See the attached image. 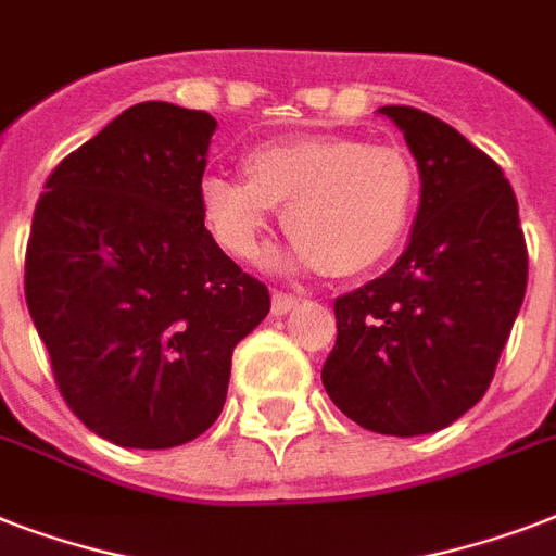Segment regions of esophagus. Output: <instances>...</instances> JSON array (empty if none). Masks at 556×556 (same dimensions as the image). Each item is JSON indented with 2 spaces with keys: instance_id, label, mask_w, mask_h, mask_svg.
Returning a JSON list of instances; mask_svg holds the SVG:
<instances>
[{
  "instance_id": "esophagus-1",
  "label": "esophagus",
  "mask_w": 556,
  "mask_h": 556,
  "mask_svg": "<svg viewBox=\"0 0 556 556\" xmlns=\"http://www.w3.org/2000/svg\"><path fill=\"white\" fill-rule=\"evenodd\" d=\"M296 303H300V296L282 294V291H274V296H270V312L277 314V317H282V314H288L291 308H296Z\"/></svg>"
}]
</instances>
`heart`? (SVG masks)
<instances>
[{
  "label": "heart",
  "instance_id": "b5f03b06",
  "mask_svg": "<svg viewBox=\"0 0 556 556\" xmlns=\"http://www.w3.org/2000/svg\"><path fill=\"white\" fill-rule=\"evenodd\" d=\"M244 176L210 173L199 185L201 218L236 260H253L277 207L294 236L277 265L355 277L404 239L415 204V167L392 143L312 135L262 143Z\"/></svg>",
  "mask_w": 556,
  "mask_h": 556
}]
</instances>
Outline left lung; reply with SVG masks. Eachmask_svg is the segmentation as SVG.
Masks as SVG:
<instances>
[{"mask_svg": "<svg viewBox=\"0 0 556 556\" xmlns=\"http://www.w3.org/2000/svg\"><path fill=\"white\" fill-rule=\"evenodd\" d=\"M378 112L404 132L421 204L395 265L334 300L323 387L364 430L406 439L482 401L526 296L528 251L496 161L421 109Z\"/></svg>", "mask_w": 556, "mask_h": 556, "instance_id": "obj_1", "label": "left lung"}]
</instances>
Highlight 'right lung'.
<instances>
[{
    "instance_id": "right-lung-1",
    "label": "right lung",
    "mask_w": 556,
    "mask_h": 556,
    "mask_svg": "<svg viewBox=\"0 0 556 556\" xmlns=\"http://www.w3.org/2000/svg\"><path fill=\"white\" fill-rule=\"evenodd\" d=\"M213 132L207 112L138 103L56 164L34 210L30 320L65 404L117 447L199 439L236 343L270 312L201 218Z\"/></svg>"
}]
</instances>
